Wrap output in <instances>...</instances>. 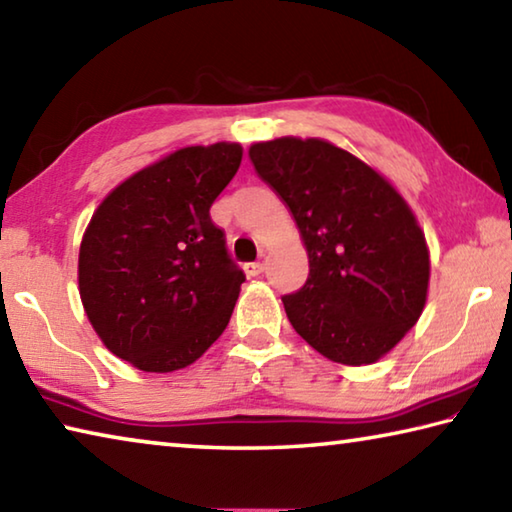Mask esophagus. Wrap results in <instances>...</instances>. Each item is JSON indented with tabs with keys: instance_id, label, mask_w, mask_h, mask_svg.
<instances>
[{
	"instance_id": "34e87169",
	"label": "esophagus",
	"mask_w": 512,
	"mask_h": 512,
	"mask_svg": "<svg viewBox=\"0 0 512 512\" xmlns=\"http://www.w3.org/2000/svg\"><path fill=\"white\" fill-rule=\"evenodd\" d=\"M244 268H246V273H248L250 277H255V275H259V273H264V268H266V257H259V262L246 264Z\"/></svg>"
}]
</instances>
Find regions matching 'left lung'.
Instances as JSON below:
<instances>
[{
  "label": "left lung",
  "instance_id": "obj_1",
  "mask_svg": "<svg viewBox=\"0 0 512 512\" xmlns=\"http://www.w3.org/2000/svg\"><path fill=\"white\" fill-rule=\"evenodd\" d=\"M248 155L307 248L305 287L282 298L293 329L329 361H379L427 302L429 248L409 203L370 164L318 137L257 142Z\"/></svg>",
  "mask_w": 512,
  "mask_h": 512
}]
</instances>
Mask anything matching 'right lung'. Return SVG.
<instances>
[{
    "label": "right lung",
    "instance_id": "obj_1",
    "mask_svg": "<svg viewBox=\"0 0 512 512\" xmlns=\"http://www.w3.org/2000/svg\"><path fill=\"white\" fill-rule=\"evenodd\" d=\"M237 142L183 146L117 185L79 250V293L103 345L144 372L187 368L228 327L244 273L210 207L235 178Z\"/></svg>",
    "mask_w": 512,
    "mask_h": 512
}]
</instances>
